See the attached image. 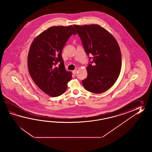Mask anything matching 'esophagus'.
Instances as JSON below:
<instances>
[{"instance_id": "34e87169", "label": "esophagus", "mask_w": 152, "mask_h": 152, "mask_svg": "<svg viewBox=\"0 0 152 152\" xmlns=\"http://www.w3.org/2000/svg\"><path fill=\"white\" fill-rule=\"evenodd\" d=\"M72 73H73V75H75V74L77 73V69H75V70L72 71Z\"/></svg>"}]
</instances>
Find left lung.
<instances>
[{"instance_id": "left-lung-1", "label": "left lung", "mask_w": 152, "mask_h": 152, "mask_svg": "<svg viewBox=\"0 0 152 152\" xmlns=\"http://www.w3.org/2000/svg\"><path fill=\"white\" fill-rule=\"evenodd\" d=\"M85 52L91 54L92 61L87 66V76L82 81L86 90L102 94L109 90L119 77L122 66L120 47L116 39L102 26L96 25L74 26Z\"/></svg>"}]
</instances>
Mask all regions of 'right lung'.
<instances>
[{
  "label": "right lung",
  "instance_id": "right-lung-1",
  "mask_svg": "<svg viewBox=\"0 0 152 152\" xmlns=\"http://www.w3.org/2000/svg\"><path fill=\"white\" fill-rule=\"evenodd\" d=\"M77 32L73 26H52L40 34L29 49V74L36 85L52 97L61 95L72 79L71 72L65 69L62 49L72 35Z\"/></svg>",
  "mask_w": 152,
  "mask_h": 152
}]
</instances>
